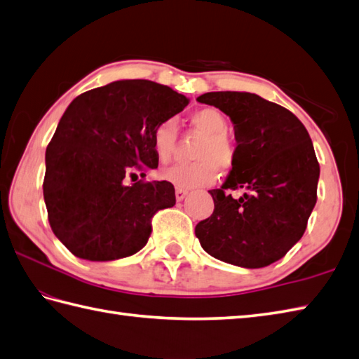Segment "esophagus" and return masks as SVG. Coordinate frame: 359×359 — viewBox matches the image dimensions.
<instances>
[{
    "label": "esophagus",
    "mask_w": 359,
    "mask_h": 359,
    "mask_svg": "<svg viewBox=\"0 0 359 359\" xmlns=\"http://www.w3.org/2000/svg\"><path fill=\"white\" fill-rule=\"evenodd\" d=\"M187 196H188V191H187V189H182V188H177V189H175V201H177V202H182V201H184Z\"/></svg>",
    "instance_id": "34e87169"
}]
</instances>
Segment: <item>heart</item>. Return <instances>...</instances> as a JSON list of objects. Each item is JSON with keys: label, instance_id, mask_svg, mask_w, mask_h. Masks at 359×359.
<instances>
[{"label": "heart", "instance_id": "1", "mask_svg": "<svg viewBox=\"0 0 359 359\" xmlns=\"http://www.w3.org/2000/svg\"><path fill=\"white\" fill-rule=\"evenodd\" d=\"M191 125L203 134L196 151L197 162L174 163L160 171V177L180 188H196L211 184L217 175V166L230 168L234 160V147L228 139V121L216 108H203L191 116ZM177 137V126L172 118L160 121L152 131V148L160 162L171 157Z\"/></svg>", "mask_w": 359, "mask_h": 359}]
</instances>
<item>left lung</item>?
<instances>
[{"label": "left lung", "mask_w": 359, "mask_h": 359, "mask_svg": "<svg viewBox=\"0 0 359 359\" xmlns=\"http://www.w3.org/2000/svg\"><path fill=\"white\" fill-rule=\"evenodd\" d=\"M197 102L230 117L238 147L224 185L210 191L215 211L196 225V236L219 261L262 269L306 231L319 180L313 143L293 112L256 94L207 93ZM238 187L246 193L233 200L227 191Z\"/></svg>", "instance_id": "1"}]
</instances>
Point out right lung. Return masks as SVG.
<instances>
[{"label": "right lung", "mask_w": 359, "mask_h": 359, "mask_svg": "<svg viewBox=\"0 0 359 359\" xmlns=\"http://www.w3.org/2000/svg\"><path fill=\"white\" fill-rule=\"evenodd\" d=\"M188 103L158 83L118 80L67 106L46 149L43 194L52 231L74 256L116 261L147 245L152 216L174 207V187L128 182L157 168L152 131Z\"/></svg>", "instance_id": "1"}]
</instances>
